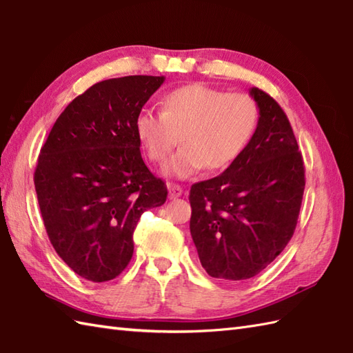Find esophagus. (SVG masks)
I'll return each mask as SVG.
<instances>
[{
	"label": "esophagus",
	"instance_id": "1",
	"mask_svg": "<svg viewBox=\"0 0 353 353\" xmlns=\"http://www.w3.org/2000/svg\"><path fill=\"white\" fill-rule=\"evenodd\" d=\"M182 194H183V190H182L181 185H176V183L170 185V188H168V197H170V200H176V199L181 197Z\"/></svg>",
	"mask_w": 353,
	"mask_h": 353
}]
</instances>
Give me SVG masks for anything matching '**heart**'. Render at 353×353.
Masks as SVG:
<instances>
[{"mask_svg":"<svg viewBox=\"0 0 353 353\" xmlns=\"http://www.w3.org/2000/svg\"><path fill=\"white\" fill-rule=\"evenodd\" d=\"M259 121L250 95L228 94L203 83L172 89L162 112L141 110L134 132L150 161L162 163L177 144L182 148L165 165V174L190 179L203 170L220 171L234 163L249 144Z\"/></svg>","mask_w":353,"mask_h":353,"instance_id":"heart-1","label":"heart"}]
</instances>
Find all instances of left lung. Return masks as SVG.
<instances>
[{
    "label": "left lung",
    "mask_w": 353,
    "mask_h": 353,
    "mask_svg": "<svg viewBox=\"0 0 353 353\" xmlns=\"http://www.w3.org/2000/svg\"><path fill=\"white\" fill-rule=\"evenodd\" d=\"M259 121L238 159L220 176L194 183L190 230L212 277L244 281L276 259L294 234L305 190L302 154L272 97L250 88Z\"/></svg>",
    "instance_id": "1"
}]
</instances>
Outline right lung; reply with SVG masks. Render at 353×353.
Wrapping results in <instances>:
<instances>
[{
	"label": "right lung",
	"instance_id": "add662e5",
	"mask_svg": "<svg viewBox=\"0 0 353 353\" xmlns=\"http://www.w3.org/2000/svg\"><path fill=\"white\" fill-rule=\"evenodd\" d=\"M163 81L129 76L95 83L66 106L41 150L34 188L45 229L65 264L88 281L123 272L142 212L167 200L134 132L137 115Z\"/></svg>",
	"mask_w": 353,
	"mask_h": 353
}]
</instances>
